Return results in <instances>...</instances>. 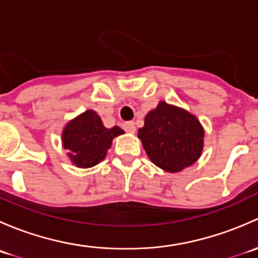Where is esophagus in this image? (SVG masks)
<instances>
[{
    "instance_id": "34e87169",
    "label": "esophagus",
    "mask_w": 258,
    "mask_h": 258,
    "mask_svg": "<svg viewBox=\"0 0 258 258\" xmlns=\"http://www.w3.org/2000/svg\"><path fill=\"white\" fill-rule=\"evenodd\" d=\"M122 127H123L124 131L128 132V134H135V132H136V126H135L134 122H131V121L124 122V123L122 124Z\"/></svg>"
}]
</instances>
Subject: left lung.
<instances>
[{"label":"left lung","instance_id":"left-lung-1","mask_svg":"<svg viewBox=\"0 0 258 258\" xmlns=\"http://www.w3.org/2000/svg\"><path fill=\"white\" fill-rule=\"evenodd\" d=\"M139 137L150 160L167 172H179L194 165L204 147V128L199 119L166 102L147 113Z\"/></svg>","mask_w":258,"mask_h":258}]
</instances>
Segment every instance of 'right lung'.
Returning <instances> with one entry per match:
<instances>
[{
  "label": "right lung",
  "mask_w": 258,
  "mask_h": 258,
  "mask_svg": "<svg viewBox=\"0 0 258 258\" xmlns=\"http://www.w3.org/2000/svg\"><path fill=\"white\" fill-rule=\"evenodd\" d=\"M123 134L119 127L106 128L100 116L92 110L86 111L70 122L63 130L62 142L77 167H92L105 158L113 137Z\"/></svg>",
  "instance_id": "1"
}]
</instances>
